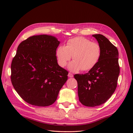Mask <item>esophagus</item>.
<instances>
[{
	"label": "esophagus",
	"mask_w": 133,
	"mask_h": 133,
	"mask_svg": "<svg viewBox=\"0 0 133 133\" xmlns=\"http://www.w3.org/2000/svg\"><path fill=\"white\" fill-rule=\"evenodd\" d=\"M68 77H69V78H72V77H73V75L71 74V73L69 72V74H68Z\"/></svg>",
	"instance_id": "obj_1"
}]
</instances>
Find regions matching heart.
<instances>
[{
	"mask_svg": "<svg viewBox=\"0 0 133 133\" xmlns=\"http://www.w3.org/2000/svg\"><path fill=\"white\" fill-rule=\"evenodd\" d=\"M56 56L58 63L62 67L66 66L72 56L74 61L69 65L70 70L73 72L80 70L88 71L95 67L99 61L101 48L96 42H92L84 37H77L69 39L66 46H58Z\"/></svg>",
	"mask_w": 133,
	"mask_h": 133,
	"instance_id": "1",
	"label": "heart"
}]
</instances>
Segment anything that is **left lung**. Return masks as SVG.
I'll use <instances>...</instances> for the list:
<instances>
[{
	"label": "left lung",
	"mask_w": 133,
	"mask_h": 133,
	"mask_svg": "<svg viewBox=\"0 0 133 133\" xmlns=\"http://www.w3.org/2000/svg\"><path fill=\"white\" fill-rule=\"evenodd\" d=\"M101 48V56L95 67L85 74H75L79 100L84 106L95 107L104 103L117 86L119 66L118 51L101 34L92 35Z\"/></svg>",
	"instance_id": "1"
}]
</instances>
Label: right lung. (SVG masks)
Listing matches in <instances>:
<instances>
[{
	"label": "right lung",
	"instance_id": "add662e5",
	"mask_svg": "<svg viewBox=\"0 0 133 133\" xmlns=\"http://www.w3.org/2000/svg\"><path fill=\"white\" fill-rule=\"evenodd\" d=\"M55 36L34 35L22 42L11 63V79L16 91L30 104L48 106L55 102L67 80L68 71L58 64Z\"/></svg>",
	"mask_w": 133,
	"mask_h": 133
}]
</instances>
